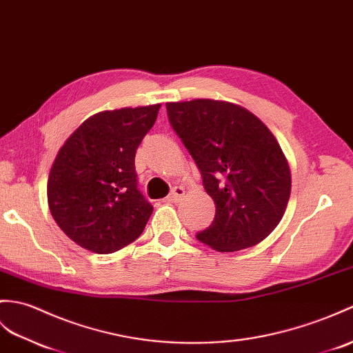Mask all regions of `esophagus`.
I'll return each instance as SVG.
<instances>
[{"mask_svg": "<svg viewBox=\"0 0 353 353\" xmlns=\"http://www.w3.org/2000/svg\"><path fill=\"white\" fill-rule=\"evenodd\" d=\"M185 195V190L182 186H174L173 191L167 196V201L170 203H177L179 200H182V196Z\"/></svg>", "mask_w": 353, "mask_h": 353, "instance_id": "esophagus-1", "label": "esophagus"}]
</instances>
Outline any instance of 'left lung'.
<instances>
[{
    "label": "left lung",
    "instance_id": "1",
    "mask_svg": "<svg viewBox=\"0 0 353 353\" xmlns=\"http://www.w3.org/2000/svg\"><path fill=\"white\" fill-rule=\"evenodd\" d=\"M165 106L216 208L214 223L196 239L219 252L263 241L280 224L292 191L289 162L274 134L232 102L194 99Z\"/></svg>",
    "mask_w": 353,
    "mask_h": 353
}]
</instances>
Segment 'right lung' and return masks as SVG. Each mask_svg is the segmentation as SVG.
<instances>
[{
  "label": "right lung",
  "mask_w": 353,
  "mask_h": 353,
  "mask_svg": "<svg viewBox=\"0 0 353 353\" xmlns=\"http://www.w3.org/2000/svg\"><path fill=\"white\" fill-rule=\"evenodd\" d=\"M159 108L157 103L93 114L57 153L48 206L79 247L111 254L143 233L153 206L137 188L135 153Z\"/></svg>",
  "instance_id": "add662e5"
}]
</instances>
